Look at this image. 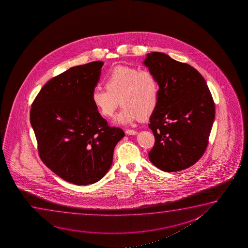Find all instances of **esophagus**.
Listing matches in <instances>:
<instances>
[{"label": "esophagus", "mask_w": 248, "mask_h": 248, "mask_svg": "<svg viewBox=\"0 0 248 248\" xmlns=\"http://www.w3.org/2000/svg\"><path fill=\"white\" fill-rule=\"evenodd\" d=\"M125 133L127 135H130V136H135L137 134V131L136 130H134V129H126Z\"/></svg>", "instance_id": "esophagus-1"}]
</instances>
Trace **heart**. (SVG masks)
Instances as JSON below:
<instances>
[{
	"label": "heart",
	"mask_w": 248,
	"mask_h": 248,
	"mask_svg": "<svg viewBox=\"0 0 248 248\" xmlns=\"http://www.w3.org/2000/svg\"><path fill=\"white\" fill-rule=\"evenodd\" d=\"M105 89L95 86L91 94L92 105L104 118H112L119 102L123 108L115 122L129 124L149 118L159 100V85L155 75L146 69L118 66L104 78Z\"/></svg>",
	"instance_id": "1"
}]
</instances>
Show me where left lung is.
I'll use <instances>...</instances> for the list:
<instances>
[{
  "mask_svg": "<svg viewBox=\"0 0 248 248\" xmlns=\"http://www.w3.org/2000/svg\"><path fill=\"white\" fill-rule=\"evenodd\" d=\"M143 64L155 75L160 90L150 118L155 136L150 161L165 172L186 170L200 159L208 144L215 118L210 91L197 69L163 52L146 54Z\"/></svg>",
  "mask_w": 248,
  "mask_h": 248,
  "instance_id": "8db88e82",
  "label": "left lung"
}]
</instances>
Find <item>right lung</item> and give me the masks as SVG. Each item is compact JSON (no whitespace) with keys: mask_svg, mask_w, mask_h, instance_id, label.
Listing matches in <instances>:
<instances>
[{"mask_svg":"<svg viewBox=\"0 0 248 248\" xmlns=\"http://www.w3.org/2000/svg\"><path fill=\"white\" fill-rule=\"evenodd\" d=\"M102 61L70 68L41 88L31 110V124L43 163L78 186L95 183L112 166L113 151L124 136L110 127L91 94L101 76Z\"/></svg>","mask_w":248,"mask_h":248,"instance_id":"obj_1","label":"right lung"}]
</instances>
